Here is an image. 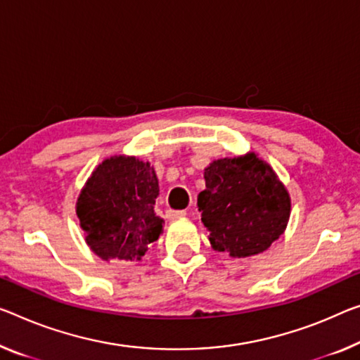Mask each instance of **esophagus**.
<instances>
[{"mask_svg":"<svg viewBox=\"0 0 360 360\" xmlns=\"http://www.w3.org/2000/svg\"><path fill=\"white\" fill-rule=\"evenodd\" d=\"M165 215H167V219H179V217H185L186 211H174V209H169V211L165 212Z\"/></svg>","mask_w":360,"mask_h":360,"instance_id":"esophagus-1","label":"esophagus"}]
</instances>
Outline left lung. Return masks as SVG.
<instances>
[{
	"mask_svg": "<svg viewBox=\"0 0 360 360\" xmlns=\"http://www.w3.org/2000/svg\"><path fill=\"white\" fill-rule=\"evenodd\" d=\"M204 180L198 207L215 251L254 256L283 233L291 209L288 191L256 154L214 161Z\"/></svg>",
	"mask_w": 360,
	"mask_h": 360,
	"instance_id": "8db88e82",
	"label": "left lung"
}]
</instances>
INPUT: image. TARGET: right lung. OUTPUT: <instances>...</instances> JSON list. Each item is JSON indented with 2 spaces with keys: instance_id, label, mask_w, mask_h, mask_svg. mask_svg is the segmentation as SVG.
Here are the masks:
<instances>
[{
  "instance_id": "1",
  "label": "right lung",
  "mask_w": 360,
  "mask_h": 360,
  "mask_svg": "<svg viewBox=\"0 0 360 360\" xmlns=\"http://www.w3.org/2000/svg\"><path fill=\"white\" fill-rule=\"evenodd\" d=\"M159 181L149 162L115 156L99 164L77 201L85 240L104 261H141L162 231Z\"/></svg>"
}]
</instances>
